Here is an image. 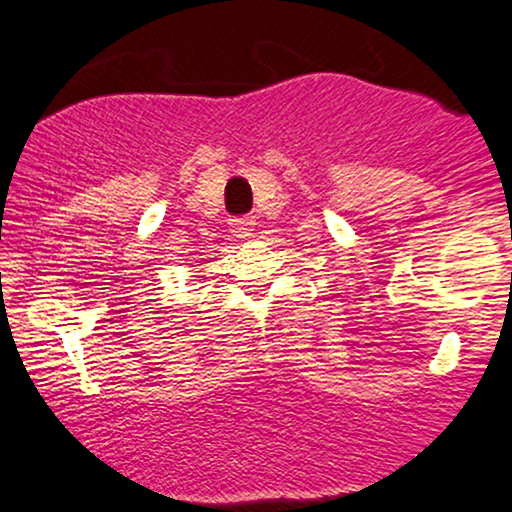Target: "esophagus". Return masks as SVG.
<instances>
[{"label": "esophagus", "mask_w": 512, "mask_h": 512, "mask_svg": "<svg viewBox=\"0 0 512 512\" xmlns=\"http://www.w3.org/2000/svg\"><path fill=\"white\" fill-rule=\"evenodd\" d=\"M254 225H256L254 218H232L230 232L237 239H249V237H254Z\"/></svg>", "instance_id": "34e87169"}]
</instances>
